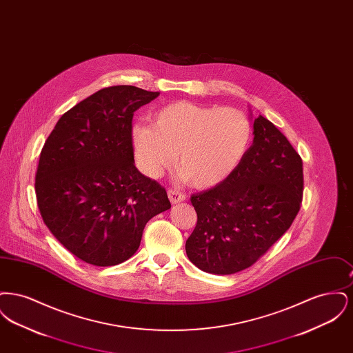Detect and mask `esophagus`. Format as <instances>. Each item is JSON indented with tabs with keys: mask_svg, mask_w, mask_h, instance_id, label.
<instances>
[{
	"mask_svg": "<svg viewBox=\"0 0 353 353\" xmlns=\"http://www.w3.org/2000/svg\"><path fill=\"white\" fill-rule=\"evenodd\" d=\"M169 201L172 203H179V202L184 201L185 196L179 192V190H173V189H168Z\"/></svg>",
	"mask_w": 353,
	"mask_h": 353,
	"instance_id": "esophagus-1",
	"label": "esophagus"
}]
</instances>
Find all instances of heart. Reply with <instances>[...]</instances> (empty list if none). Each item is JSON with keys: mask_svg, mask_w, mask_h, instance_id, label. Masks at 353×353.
Wrapping results in <instances>:
<instances>
[{"mask_svg": "<svg viewBox=\"0 0 353 353\" xmlns=\"http://www.w3.org/2000/svg\"><path fill=\"white\" fill-rule=\"evenodd\" d=\"M252 137L250 121L234 107L174 101L134 124L131 143L141 170L157 179L177 159L181 174L196 188L223 181L239 164Z\"/></svg>", "mask_w": 353, "mask_h": 353, "instance_id": "obj_1", "label": "heart"}]
</instances>
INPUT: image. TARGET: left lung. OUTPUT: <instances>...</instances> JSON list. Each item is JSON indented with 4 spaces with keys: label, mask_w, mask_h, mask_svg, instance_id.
I'll return each mask as SVG.
<instances>
[{
    "label": "left lung",
    "mask_w": 353,
    "mask_h": 353,
    "mask_svg": "<svg viewBox=\"0 0 353 353\" xmlns=\"http://www.w3.org/2000/svg\"><path fill=\"white\" fill-rule=\"evenodd\" d=\"M252 128V147L234 170L190 199L197 225L185 250L205 272L229 275L250 268L285 234L301 209V156L262 115L254 119Z\"/></svg>",
    "instance_id": "1"
}]
</instances>
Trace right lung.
Returning a JSON list of instances; mask_svg holds the SVG:
<instances>
[{
    "instance_id": "add662e5",
    "label": "right lung",
    "mask_w": 353,
    "mask_h": 353,
    "mask_svg": "<svg viewBox=\"0 0 353 353\" xmlns=\"http://www.w3.org/2000/svg\"><path fill=\"white\" fill-rule=\"evenodd\" d=\"M160 92L99 90L68 110L48 137L35 176L43 222L68 252L115 266L137 252L147 222L170 209L167 190L134 167V111Z\"/></svg>"
}]
</instances>
